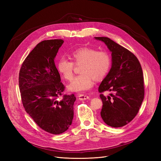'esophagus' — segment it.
Instances as JSON below:
<instances>
[{
  "label": "esophagus",
  "mask_w": 161,
  "mask_h": 161,
  "mask_svg": "<svg viewBox=\"0 0 161 161\" xmlns=\"http://www.w3.org/2000/svg\"><path fill=\"white\" fill-rule=\"evenodd\" d=\"M78 97H79V99L80 101H85L86 99H89L90 98L88 95H82V94L79 95Z\"/></svg>",
  "instance_id": "esophagus-1"
}]
</instances>
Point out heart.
Wrapping results in <instances>:
<instances>
[{"label": "heart", "mask_w": 161, "mask_h": 161, "mask_svg": "<svg viewBox=\"0 0 161 161\" xmlns=\"http://www.w3.org/2000/svg\"><path fill=\"white\" fill-rule=\"evenodd\" d=\"M72 60L75 64H82L81 75L75 76L68 86L72 92H82L89 90L95 84V78L103 79L111 67V57L108 52L98 51L93 48L84 47L71 53ZM57 69L65 79L69 80L73 76L74 64L65 58H62L57 63Z\"/></svg>", "instance_id": "heart-1"}]
</instances>
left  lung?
<instances>
[{
	"label": "left lung",
	"instance_id": "1",
	"mask_svg": "<svg viewBox=\"0 0 161 161\" xmlns=\"http://www.w3.org/2000/svg\"><path fill=\"white\" fill-rule=\"evenodd\" d=\"M103 42L111 52V68L99 86V92H111L110 96L100 95L103 101L101 116L111 127L128 124L137 115L144 96L142 67L134 53L109 37H95Z\"/></svg>",
	"mask_w": 161,
	"mask_h": 161
}]
</instances>
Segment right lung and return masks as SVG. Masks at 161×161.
I'll return each instance as SVG.
<instances>
[{
    "label": "right lung",
    "mask_w": 161,
    "mask_h": 161,
    "mask_svg": "<svg viewBox=\"0 0 161 161\" xmlns=\"http://www.w3.org/2000/svg\"><path fill=\"white\" fill-rule=\"evenodd\" d=\"M62 40H44L33 48L19 72V85L23 105L42 130L52 134L66 131L74 117L75 96L64 95L54 59Z\"/></svg>",
    "instance_id": "add662e5"
}]
</instances>
